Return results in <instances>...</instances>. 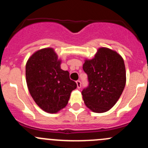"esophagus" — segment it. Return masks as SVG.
<instances>
[{"instance_id":"34e87169","label":"esophagus","mask_w":148,"mask_h":148,"mask_svg":"<svg viewBox=\"0 0 148 148\" xmlns=\"http://www.w3.org/2000/svg\"><path fill=\"white\" fill-rule=\"evenodd\" d=\"M77 88L78 89H80L81 88V82L80 81H77Z\"/></svg>"}]
</instances>
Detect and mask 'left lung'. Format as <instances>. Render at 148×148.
Here are the masks:
<instances>
[{"mask_svg":"<svg viewBox=\"0 0 148 148\" xmlns=\"http://www.w3.org/2000/svg\"><path fill=\"white\" fill-rule=\"evenodd\" d=\"M83 69L89 86L82 92L85 105L92 112L109 111L120 99L126 84L125 62L117 51L99 48L92 59H86Z\"/></svg>","mask_w":148,"mask_h":148,"instance_id":"left-lung-1","label":"left lung"}]
</instances>
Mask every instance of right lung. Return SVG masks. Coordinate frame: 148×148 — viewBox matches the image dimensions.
I'll return each mask as SVG.
<instances>
[{"label":"right lung","instance_id":"add662e5","mask_svg":"<svg viewBox=\"0 0 148 148\" xmlns=\"http://www.w3.org/2000/svg\"><path fill=\"white\" fill-rule=\"evenodd\" d=\"M62 60L53 48L34 52L26 65V84L37 105L48 113H57L67 105L77 84L68 71L61 69Z\"/></svg>","mask_w":148,"mask_h":148}]
</instances>
